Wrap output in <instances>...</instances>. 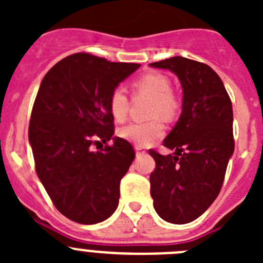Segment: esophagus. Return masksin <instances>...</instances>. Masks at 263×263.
Listing matches in <instances>:
<instances>
[{
    "instance_id": "34e87169",
    "label": "esophagus",
    "mask_w": 263,
    "mask_h": 263,
    "mask_svg": "<svg viewBox=\"0 0 263 263\" xmlns=\"http://www.w3.org/2000/svg\"><path fill=\"white\" fill-rule=\"evenodd\" d=\"M135 150H136V155L137 156H141V155H145L146 154V150H145L142 146H136L135 147Z\"/></svg>"
}]
</instances>
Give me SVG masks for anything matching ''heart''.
Here are the masks:
<instances>
[{
  "label": "heart",
  "instance_id": "heart-1",
  "mask_svg": "<svg viewBox=\"0 0 263 263\" xmlns=\"http://www.w3.org/2000/svg\"><path fill=\"white\" fill-rule=\"evenodd\" d=\"M172 84L166 76L161 73H147L137 79L132 84L134 95H145L151 99L147 116L150 121L141 123H128L119 128L121 139L127 140L137 146H146L163 136V121L169 122L178 113V100L172 92ZM128 98L122 90L116 89L109 97L110 115L116 121H123L128 112Z\"/></svg>",
  "mask_w": 263,
  "mask_h": 263
}]
</instances>
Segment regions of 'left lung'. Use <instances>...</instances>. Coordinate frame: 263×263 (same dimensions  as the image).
<instances>
[{
	"label": "left lung",
	"mask_w": 263,
	"mask_h": 263,
	"mask_svg": "<svg viewBox=\"0 0 263 263\" xmlns=\"http://www.w3.org/2000/svg\"><path fill=\"white\" fill-rule=\"evenodd\" d=\"M176 73L183 89L182 113L163 145L174 150L155 160L150 193L159 216L187 224L201 216L221 190L234 153L233 107L221 79L202 62L184 57L150 63Z\"/></svg>",
	"instance_id": "left-lung-1"
}]
</instances>
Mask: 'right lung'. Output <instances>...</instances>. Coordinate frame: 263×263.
I'll return each instance as SVG.
<instances>
[{
	"mask_svg": "<svg viewBox=\"0 0 263 263\" xmlns=\"http://www.w3.org/2000/svg\"><path fill=\"white\" fill-rule=\"evenodd\" d=\"M139 67L75 53L55 63L41 82L29 123L35 171L55 209L79 224L104 221L118 206L119 183L135 150L113 137L109 97ZM110 138L113 145L91 150Z\"/></svg>",
	"mask_w": 263,
	"mask_h": 263,
	"instance_id": "right-lung-1",
	"label": "right lung"
}]
</instances>
